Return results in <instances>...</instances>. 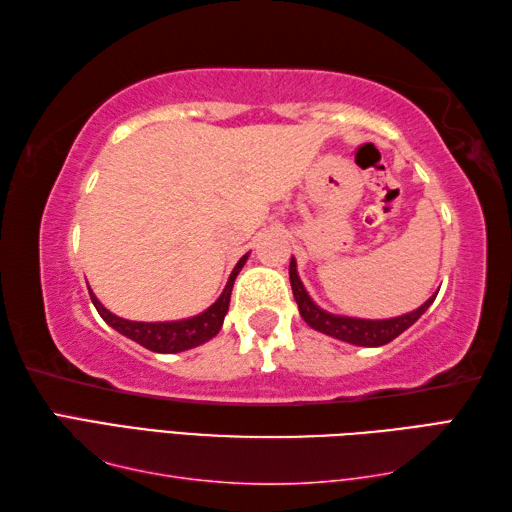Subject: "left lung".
<instances>
[{"label": "left lung", "instance_id": "left-lung-1", "mask_svg": "<svg viewBox=\"0 0 512 512\" xmlns=\"http://www.w3.org/2000/svg\"><path fill=\"white\" fill-rule=\"evenodd\" d=\"M290 286H292V295H295V301L301 312V319L306 321L312 330H319L328 336H334V339L352 343V345H361V347H378V345H387L389 341H394L396 336H400L407 328H411L416 323L424 310H427L436 295L429 297L422 303L418 310L402 314V317L394 319H354V317H341V314H332L328 310L319 308L308 295V290L303 288L299 273H297V259H290Z\"/></svg>", "mask_w": 512, "mask_h": 512}]
</instances>
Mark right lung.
I'll return each instance as SVG.
<instances>
[{
  "label": "right lung",
  "instance_id": "1",
  "mask_svg": "<svg viewBox=\"0 0 512 512\" xmlns=\"http://www.w3.org/2000/svg\"><path fill=\"white\" fill-rule=\"evenodd\" d=\"M246 259H248V253L239 259L237 266L233 268L231 277H228V281H226V288L222 290V295L217 297L213 306H209L202 314H198V317H191V319L165 321V323L127 321V319L116 317V314L107 310L103 303L96 299L94 292L88 288L90 299L94 303V308L99 310L103 321L110 323L116 332H121L123 336H127V339H132L138 345H143V347H147V350L158 352V354L184 352V350H191V347H198L206 341H211L213 336L220 332L224 317L228 312V303H231L235 277L239 275V270L244 268Z\"/></svg>",
  "mask_w": 512,
  "mask_h": 512
}]
</instances>
